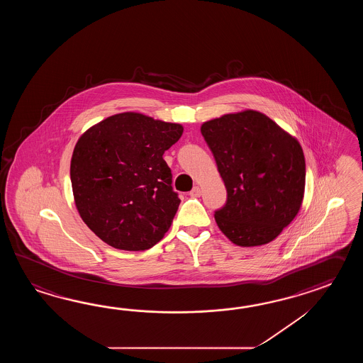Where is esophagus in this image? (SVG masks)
<instances>
[{
  "label": "esophagus",
  "mask_w": 363,
  "mask_h": 363,
  "mask_svg": "<svg viewBox=\"0 0 363 363\" xmlns=\"http://www.w3.org/2000/svg\"><path fill=\"white\" fill-rule=\"evenodd\" d=\"M189 196H191V197H200V196H201L200 186H197V185H194V186H193L192 191H191V192H189Z\"/></svg>",
  "instance_id": "1"
}]
</instances>
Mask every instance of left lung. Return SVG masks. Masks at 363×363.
Returning <instances> with one entry per match:
<instances>
[{"instance_id":"8db88e82","label":"left lung","mask_w":363,"mask_h":363,"mask_svg":"<svg viewBox=\"0 0 363 363\" xmlns=\"http://www.w3.org/2000/svg\"><path fill=\"white\" fill-rule=\"evenodd\" d=\"M201 133L227 189L225 205L214 214L219 230L239 247L277 239L303 200L306 170L300 143L255 110L208 121Z\"/></svg>"}]
</instances>
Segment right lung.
Here are the masks:
<instances>
[{"instance_id":"right-lung-1","label":"right lung","mask_w":363,"mask_h":363,"mask_svg":"<svg viewBox=\"0 0 363 363\" xmlns=\"http://www.w3.org/2000/svg\"><path fill=\"white\" fill-rule=\"evenodd\" d=\"M183 125L122 113L77 140L69 177L77 211L102 241L121 250H147L161 241L178 211V193L163 153Z\"/></svg>"}]
</instances>
